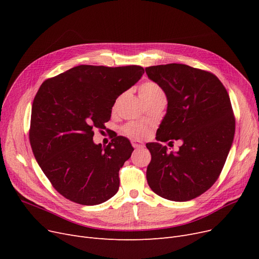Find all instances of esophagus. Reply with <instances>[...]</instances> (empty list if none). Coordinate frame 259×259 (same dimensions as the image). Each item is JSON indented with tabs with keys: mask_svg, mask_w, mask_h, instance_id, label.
Here are the masks:
<instances>
[{
	"mask_svg": "<svg viewBox=\"0 0 259 259\" xmlns=\"http://www.w3.org/2000/svg\"><path fill=\"white\" fill-rule=\"evenodd\" d=\"M131 144H132V146H133L134 148H137V149H140V148H144V147H145L144 143H142V142H140V141H137V140H132Z\"/></svg>",
	"mask_w": 259,
	"mask_h": 259,
	"instance_id": "1",
	"label": "esophagus"
}]
</instances>
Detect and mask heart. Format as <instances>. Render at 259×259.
I'll use <instances>...</instances> for the list:
<instances>
[{
    "instance_id": "b5f03b06",
    "label": "heart",
    "mask_w": 259,
    "mask_h": 259,
    "mask_svg": "<svg viewBox=\"0 0 259 259\" xmlns=\"http://www.w3.org/2000/svg\"><path fill=\"white\" fill-rule=\"evenodd\" d=\"M140 95L144 102L154 100L156 98H165V93L162 89L154 81H146L140 87ZM122 131L129 138L141 140L146 138L149 133V128L138 121H131L122 128Z\"/></svg>"
}]
</instances>
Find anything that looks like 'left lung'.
Listing matches in <instances>:
<instances>
[{"mask_svg": "<svg viewBox=\"0 0 259 259\" xmlns=\"http://www.w3.org/2000/svg\"><path fill=\"white\" fill-rule=\"evenodd\" d=\"M146 73L168 101L156 140L183 143L178 152L159 143L146 144L151 153L148 185L162 198L191 200L219 179L232 146L235 118L229 94L213 73L188 65L151 66Z\"/></svg>", "mask_w": 259, "mask_h": 259, "instance_id": "left-lung-1", "label": "left lung"}]
</instances>
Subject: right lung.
<instances>
[{
    "mask_svg": "<svg viewBox=\"0 0 259 259\" xmlns=\"http://www.w3.org/2000/svg\"><path fill=\"white\" fill-rule=\"evenodd\" d=\"M144 68L79 65L40 85L31 109L32 152L53 188L67 199L94 206L116 194L118 171L133 152L128 139L93 143L119 95L138 83Z\"/></svg>",
    "mask_w": 259,
    "mask_h": 259,
    "instance_id": "1",
    "label": "right lung"
}]
</instances>
